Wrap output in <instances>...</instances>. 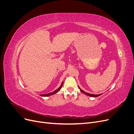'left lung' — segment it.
Returning a JSON list of instances; mask_svg holds the SVG:
<instances>
[{"instance_id": "left-lung-1", "label": "left lung", "mask_w": 134, "mask_h": 134, "mask_svg": "<svg viewBox=\"0 0 134 134\" xmlns=\"http://www.w3.org/2000/svg\"><path fill=\"white\" fill-rule=\"evenodd\" d=\"M79 90H80V91L82 92V93H84V94H86V95H87V96H90V97H98V96H100L101 94H90V93H87V92H84V91H83L82 90H81V89H80L79 87Z\"/></svg>"}]
</instances>
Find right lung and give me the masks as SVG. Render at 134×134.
Here are the masks:
<instances>
[{
    "mask_svg": "<svg viewBox=\"0 0 134 134\" xmlns=\"http://www.w3.org/2000/svg\"><path fill=\"white\" fill-rule=\"evenodd\" d=\"M63 82L62 83V84H61L60 87L58 89H57V90H55V91H54L53 92H51V93H47V94H41V96H43V97H47V96H51V95H53V94H55V93H57L58 92H59V91L60 90V89L62 88V86H63Z\"/></svg>",
    "mask_w": 134,
    "mask_h": 134,
    "instance_id": "right-lung-1",
    "label": "right lung"
}]
</instances>
